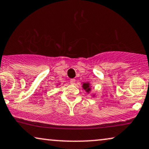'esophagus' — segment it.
<instances>
[{
    "label": "esophagus",
    "mask_w": 149,
    "mask_h": 149,
    "mask_svg": "<svg viewBox=\"0 0 149 149\" xmlns=\"http://www.w3.org/2000/svg\"><path fill=\"white\" fill-rule=\"evenodd\" d=\"M70 83L71 84H76V80H75V79H71Z\"/></svg>",
    "instance_id": "esophagus-1"
}]
</instances>
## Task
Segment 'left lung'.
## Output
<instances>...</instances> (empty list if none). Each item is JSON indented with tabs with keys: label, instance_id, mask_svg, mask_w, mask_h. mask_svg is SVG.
I'll return each mask as SVG.
<instances>
[{
	"label": "left lung",
	"instance_id": "1",
	"mask_svg": "<svg viewBox=\"0 0 149 149\" xmlns=\"http://www.w3.org/2000/svg\"><path fill=\"white\" fill-rule=\"evenodd\" d=\"M82 87L87 93H89V91H91V87H90V84L88 82H86V83H83L82 84ZM94 96V95H93Z\"/></svg>",
	"mask_w": 149,
	"mask_h": 149
}]
</instances>
